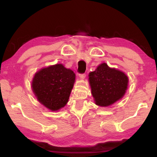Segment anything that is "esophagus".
Listing matches in <instances>:
<instances>
[{"label":"esophagus","mask_w":157,"mask_h":157,"mask_svg":"<svg viewBox=\"0 0 157 157\" xmlns=\"http://www.w3.org/2000/svg\"><path fill=\"white\" fill-rule=\"evenodd\" d=\"M79 78H80L81 79H84V78H85V77H86V74H85V73L79 74Z\"/></svg>","instance_id":"34e87169"}]
</instances>
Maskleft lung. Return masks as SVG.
<instances>
[{
	"label": "left lung",
	"instance_id": "8db88e82",
	"mask_svg": "<svg viewBox=\"0 0 157 157\" xmlns=\"http://www.w3.org/2000/svg\"><path fill=\"white\" fill-rule=\"evenodd\" d=\"M89 77L95 103L100 107H107L121 99L128 86V77L106 63L98 66Z\"/></svg>",
	"mask_w": 157,
	"mask_h": 157
}]
</instances>
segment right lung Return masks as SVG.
<instances>
[{
    "label": "right lung",
    "mask_w": 157,
    "mask_h": 157,
    "mask_svg": "<svg viewBox=\"0 0 157 157\" xmlns=\"http://www.w3.org/2000/svg\"><path fill=\"white\" fill-rule=\"evenodd\" d=\"M75 80L73 71L58 63L36 72L32 89L41 104L55 111L67 104Z\"/></svg>",
    "instance_id": "obj_1"
}]
</instances>
